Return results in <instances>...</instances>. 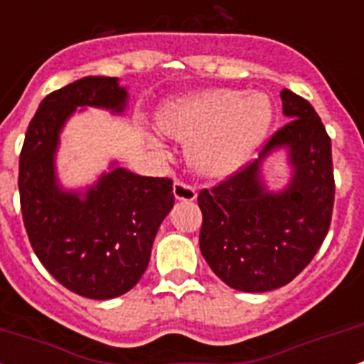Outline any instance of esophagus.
<instances>
[{"label": "esophagus", "instance_id": "esophagus-1", "mask_svg": "<svg viewBox=\"0 0 364 364\" xmlns=\"http://www.w3.org/2000/svg\"><path fill=\"white\" fill-rule=\"evenodd\" d=\"M173 193H175V197L178 200H193L197 197V189H195V186L184 182V180H176Z\"/></svg>", "mask_w": 364, "mask_h": 364}]
</instances>
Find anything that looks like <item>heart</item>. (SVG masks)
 Listing matches in <instances>:
<instances>
[{"label":"heart","mask_w":364,"mask_h":364,"mask_svg":"<svg viewBox=\"0 0 364 364\" xmlns=\"http://www.w3.org/2000/svg\"><path fill=\"white\" fill-rule=\"evenodd\" d=\"M269 121L266 96L215 89L169 104L161 111L160 128L188 143V160L199 173L225 175L257 149Z\"/></svg>","instance_id":"b5f03b06"}]
</instances>
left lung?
Wrapping results in <instances>:
<instances>
[{
    "label": "left lung",
    "mask_w": 364,
    "mask_h": 364,
    "mask_svg": "<svg viewBox=\"0 0 364 364\" xmlns=\"http://www.w3.org/2000/svg\"><path fill=\"white\" fill-rule=\"evenodd\" d=\"M284 115L292 121L266 141L262 154L287 146L294 178L281 193H268L258 164L200 189L199 245L212 272L242 292H268L307 268L326 240L335 204L331 139L314 107L283 89Z\"/></svg>",
    "instance_id": "1"
}]
</instances>
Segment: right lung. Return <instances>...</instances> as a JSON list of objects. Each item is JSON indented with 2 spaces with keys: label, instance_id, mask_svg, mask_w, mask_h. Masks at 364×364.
Returning a JSON list of instances; mask_svg holds the SVG:
<instances>
[{
  "label": "right lung",
  "instance_id": "obj_1",
  "mask_svg": "<svg viewBox=\"0 0 364 364\" xmlns=\"http://www.w3.org/2000/svg\"><path fill=\"white\" fill-rule=\"evenodd\" d=\"M117 77L89 76L41 102L20 152L23 227L42 266L65 288L91 299L122 296L139 283L161 221L175 204L173 180L111 171L85 199L63 193L53 173L59 130L76 106L122 111Z\"/></svg>",
  "mask_w": 364,
  "mask_h": 364
}]
</instances>
